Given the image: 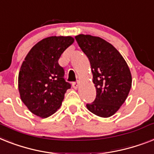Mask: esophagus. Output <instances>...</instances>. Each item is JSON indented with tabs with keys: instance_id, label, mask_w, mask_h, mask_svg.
Masks as SVG:
<instances>
[{
	"instance_id": "obj_1",
	"label": "esophagus",
	"mask_w": 154,
	"mask_h": 154,
	"mask_svg": "<svg viewBox=\"0 0 154 154\" xmlns=\"http://www.w3.org/2000/svg\"><path fill=\"white\" fill-rule=\"evenodd\" d=\"M73 87L75 89H77L78 87H79V82L78 81H76V82H73Z\"/></svg>"
}]
</instances>
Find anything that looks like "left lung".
Listing matches in <instances>:
<instances>
[{"mask_svg": "<svg viewBox=\"0 0 154 154\" xmlns=\"http://www.w3.org/2000/svg\"><path fill=\"white\" fill-rule=\"evenodd\" d=\"M75 39L88 57L97 97L87 108L103 118L113 116L125 102L131 88L130 69L120 53L103 38L79 35Z\"/></svg>", "mask_w": 154, "mask_h": 154, "instance_id": "8db88e82", "label": "left lung"}]
</instances>
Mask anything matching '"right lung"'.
<instances>
[{
  "mask_svg": "<svg viewBox=\"0 0 154 154\" xmlns=\"http://www.w3.org/2000/svg\"><path fill=\"white\" fill-rule=\"evenodd\" d=\"M73 42L71 36L43 38L25 57L19 73V92L21 100L35 116L47 118L53 115L71 88L58 59Z\"/></svg>",
  "mask_w": 154,
  "mask_h": 154,
  "instance_id": "obj_1",
  "label": "right lung"
}]
</instances>
